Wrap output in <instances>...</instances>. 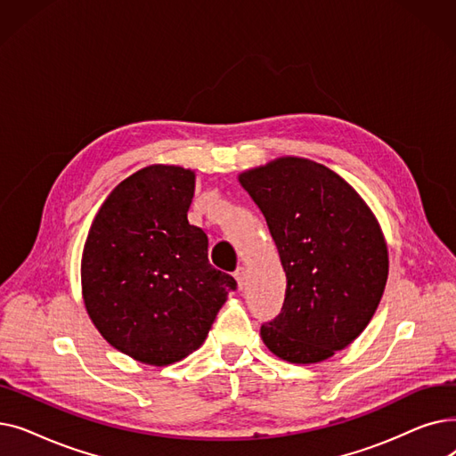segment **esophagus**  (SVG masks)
I'll return each mask as SVG.
<instances>
[{
    "mask_svg": "<svg viewBox=\"0 0 456 456\" xmlns=\"http://www.w3.org/2000/svg\"><path fill=\"white\" fill-rule=\"evenodd\" d=\"M246 275H248V272H246L244 266H240V268H238V270L234 272V279H236L238 289H240V290L246 286Z\"/></svg>",
    "mask_w": 456,
    "mask_h": 456,
    "instance_id": "34e87169",
    "label": "esophagus"
}]
</instances>
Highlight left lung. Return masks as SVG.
Instances as JSON below:
<instances>
[{"instance_id": "left-lung-1", "label": "left lung", "mask_w": 456, "mask_h": 456, "mask_svg": "<svg viewBox=\"0 0 456 456\" xmlns=\"http://www.w3.org/2000/svg\"><path fill=\"white\" fill-rule=\"evenodd\" d=\"M266 218L286 273L281 314L260 327L266 347L316 364L358 338L388 279L385 234L368 203L327 166L279 157L238 175Z\"/></svg>"}]
</instances>
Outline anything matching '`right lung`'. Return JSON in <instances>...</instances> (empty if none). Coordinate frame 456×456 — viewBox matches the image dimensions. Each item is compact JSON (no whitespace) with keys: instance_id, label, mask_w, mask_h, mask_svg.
Instances as JSON below:
<instances>
[{"instance_id":"1","label":"right lung","mask_w":456,"mask_h":456,"mask_svg":"<svg viewBox=\"0 0 456 456\" xmlns=\"http://www.w3.org/2000/svg\"><path fill=\"white\" fill-rule=\"evenodd\" d=\"M196 172L151 164L119 183L95 214L81 258L85 308L102 337L150 366L205 342L236 281L208 262L186 212Z\"/></svg>"}]
</instances>
